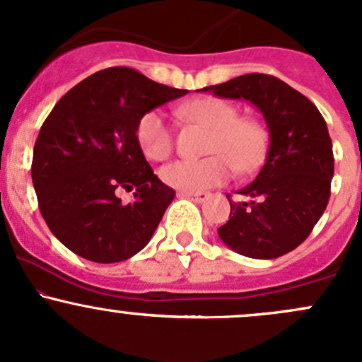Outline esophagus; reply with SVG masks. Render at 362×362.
<instances>
[{
  "mask_svg": "<svg viewBox=\"0 0 362 362\" xmlns=\"http://www.w3.org/2000/svg\"><path fill=\"white\" fill-rule=\"evenodd\" d=\"M180 196H184V198L187 199H192L194 203H203L204 199H208V192H180Z\"/></svg>",
  "mask_w": 362,
  "mask_h": 362,
  "instance_id": "34e87169",
  "label": "esophagus"
}]
</instances>
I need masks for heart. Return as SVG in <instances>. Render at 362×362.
Segmentation results:
<instances>
[{"mask_svg":"<svg viewBox=\"0 0 362 362\" xmlns=\"http://www.w3.org/2000/svg\"><path fill=\"white\" fill-rule=\"evenodd\" d=\"M187 120L211 131L206 144L210 158L182 159L160 170V180L182 192H202L221 185L231 177L233 166L240 173L255 170L264 159L266 136L261 122L238 117V108L221 98H198L182 107ZM136 141L141 152L152 160H164L173 151V133L163 112H147L136 126Z\"/></svg>","mask_w":362,"mask_h":362,"instance_id":"1","label":"heart"}]
</instances>
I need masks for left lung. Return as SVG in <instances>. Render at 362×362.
Listing matches in <instances>:
<instances>
[{"mask_svg":"<svg viewBox=\"0 0 362 362\" xmlns=\"http://www.w3.org/2000/svg\"><path fill=\"white\" fill-rule=\"evenodd\" d=\"M228 100L250 101L266 120L269 148L252 184L238 191L229 221L218 228L236 254L275 259L301 245L326 210L334 173L333 144L315 105L280 78L249 73L202 89Z\"/></svg>","mask_w":362,"mask_h":362,"instance_id":"8db88e82","label":"left lung"}]
</instances>
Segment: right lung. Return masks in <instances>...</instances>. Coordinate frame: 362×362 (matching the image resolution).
<instances>
[{"label": "right lung", "instance_id": "1", "mask_svg": "<svg viewBox=\"0 0 362 362\" xmlns=\"http://www.w3.org/2000/svg\"><path fill=\"white\" fill-rule=\"evenodd\" d=\"M184 94L117 66L57 101L36 138L31 177L40 211L64 247L94 262H120L151 242L175 191L145 159L136 126ZM117 188H136L134 202H120Z\"/></svg>", "mask_w": 362, "mask_h": 362}]
</instances>
